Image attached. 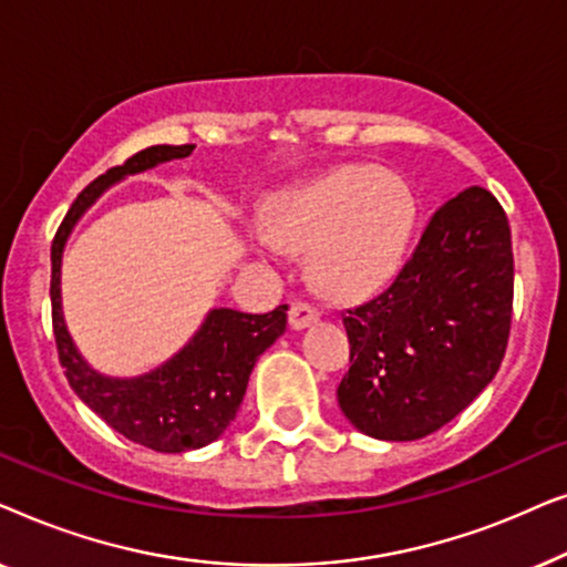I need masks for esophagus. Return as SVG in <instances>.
<instances>
[{
  "mask_svg": "<svg viewBox=\"0 0 567 567\" xmlns=\"http://www.w3.org/2000/svg\"><path fill=\"white\" fill-rule=\"evenodd\" d=\"M317 320H320V312H317L312 305H307V301H293L289 309L291 330H305Z\"/></svg>",
  "mask_w": 567,
  "mask_h": 567,
  "instance_id": "34e87169",
  "label": "esophagus"
}]
</instances>
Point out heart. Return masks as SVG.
Returning <instances> with one entry per match:
<instances>
[{"label":"heart","mask_w":567,"mask_h":567,"mask_svg":"<svg viewBox=\"0 0 567 567\" xmlns=\"http://www.w3.org/2000/svg\"><path fill=\"white\" fill-rule=\"evenodd\" d=\"M266 224L281 247L309 250L320 286L353 297L398 270L415 224V198L398 175L340 167L276 196Z\"/></svg>","instance_id":"obj_1"}]
</instances>
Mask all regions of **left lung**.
Instances as JSON below:
<instances>
[{
  "mask_svg": "<svg viewBox=\"0 0 567 567\" xmlns=\"http://www.w3.org/2000/svg\"><path fill=\"white\" fill-rule=\"evenodd\" d=\"M514 312L506 212L472 188L431 216L398 278L346 309L351 369L338 405L382 441H415L462 413L501 369Z\"/></svg>",
  "mask_w": 567,
  "mask_h": 567,
  "instance_id": "obj_1",
  "label": "left lung"
}]
</instances>
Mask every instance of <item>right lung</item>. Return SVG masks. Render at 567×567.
<instances>
[{"label":"right lung","instance_id":"1","mask_svg":"<svg viewBox=\"0 0 567 567\" xmlns=\"http://www.w3.org/2000/svg\"><path fill=\"white\" fill-rule=\"evenodd\" d=\"M196 144H157L136 152L123 165L92 181L69 208L51 245V317L61 369L80 400L103 421L146 449L181 454L212 444L235 421L247 379L258 355L286 330V305L268 315L212 309L181 353L150 374L113 379L97 374L82 359L61 312V255L80 216L121 177L144 173L159 162L183 159Z\"/></svg>","mask_w":567,"mask_h":567}]
</instances>
